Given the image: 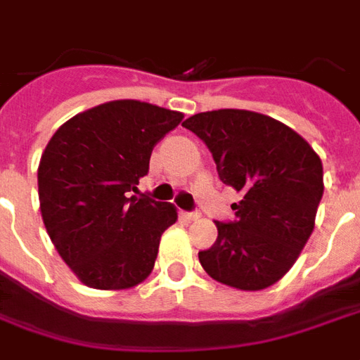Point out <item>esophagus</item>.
Segmentation results:
<instances>
[{
	"label": "esophagus",
	"mask_w": 360,
	"mask_h": 360,
	"mask_svg": "<svg viewBox=\"0 0 360 360\" xmlns=\"http://www.w3.org/2000/svg\"><path fill=\"white\" fill-rule=\"evenodd\" d=\"M182 219L191 222V220H198L199 219V212H182Z\"/></svg>",
	"instance_id": "1"
}]
</instances>
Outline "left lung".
<instances>
[{
  "label": "left lung",
  "mask_w": 360,
  "mask_h": 360,
  "mask_svg": "<svg viewBox=\"0 0 360 360\" xmlns=\"http://www.w3.org/2000/svg\"><path fill=\"white\" fill-rule=\"evenodd\" d=\"M205 141L222 182L241 193L234 222L199 263L212 280L243 291L276 284L314 230L324 180L322 161L284 122L243 109L198 112L182 122Z\"/></svg>",
  "instance_id": "8db88e82"
}]
</instances>
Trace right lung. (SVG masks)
Segmentation results:
<instances>
[{
	"mask_svg": "<svg viewBox=\"0 0 360 360\" xmlns=\"http://www.w3.org/2000/svg\"><path fill=\"white\" fill-rule=\"evenodd\" d=\"M184 115L136 99L78 112L51 136L38 167L44 224L57 253L94 290H128L151 274L176 207L126 198Z\"/></svg>",
	"mask_w": 360,
	"mask_h": 360,
	"instance_id": "obj_1",
	"label": "right lung"
}]
</instances>
